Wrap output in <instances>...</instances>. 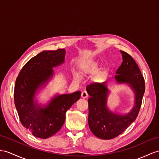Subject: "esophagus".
<instances>
[{
  "label": "esophagus",
  "mask_w": 159,
  "mask_h": 159,
  "mask_svg": "<svg viewBox=\"0 0 159 159\" xmlns=\"http://www.w3.org/2000/svg\"><path fill=\"white\" fill-rule=\"evenodd\" d=\"M81 96H82V98H86L88 96L87 92L86 91H83L82 92V94H81Z\"/></svg>",
  "instance_id": "obj_1"
}]
</instances>
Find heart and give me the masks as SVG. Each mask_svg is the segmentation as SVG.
Returning a JSON list of instances; mask_svg holds the SVG:
<instances>
[{
	"label": "heart",
	"mask_w": 159,
	"mask_h": 159,
	"mask_svg": "<svg viewBox=\"0 0 159 159\" xmlns=\"http://www.w3.org/2000/svg\"><path fill=\"white\" fill-rule=\"evenodd\" d=\"M98 68V64L96 63H92L90 64H88L86 65H85L82 69L81 70V73L82 74H86V73H93L94 71H95L96 69ZM74 78L75 80H78L79 77L77 76V75L75 74L74 75Z\"/></svg>",
	"instance_id": "obj_1"
}]
</instances>
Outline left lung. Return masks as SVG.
<instances>
[{
    "mask_svg": "<svg viewBox=\"0 0 159 159\" xmlns=\"http://www.w3.org/2000/svg\"><path fill=\"white\" fill-rule=\"evenodd\" d=\"M123 62L116 71L115 79L119 84H127L135 94L134 106L128 113H113L107 107L109 94L107 82L92 83L86 87L90 97L88 99V125L94 135L103 140H110L124 131L140 111L145 92V82L138 65L129 54L121 50Z\"/></svg>",
    "mask_w": 159,
    "mask_h": 159,
    "instance_id": "8db88e82",
    "label": "left lung"
}]
</instances>
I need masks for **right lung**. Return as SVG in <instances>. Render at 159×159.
I'll list each match as a JSON object with an SVG mask.
<instances>
[{"mask_svg": "<svg viewBox=\"0 0 159 159\" xmlns=\"http://www.w3.org/2000/svg\"><path fill=\"white\" fill-rule=\"evenodd\" d=\"M65 52V49L44 50L27 62L17 77L15 105L22 125L35 137L46 139L59 131L67 111L80 98L81 92L77 91L57 95L46 106L34 100L38 89L52 78V68L64 63Z\"/></svg>", "mask_w": 159, "mask_h": 159, "instance_id": "add662e5", "label": "right lung"}]
</instances>
